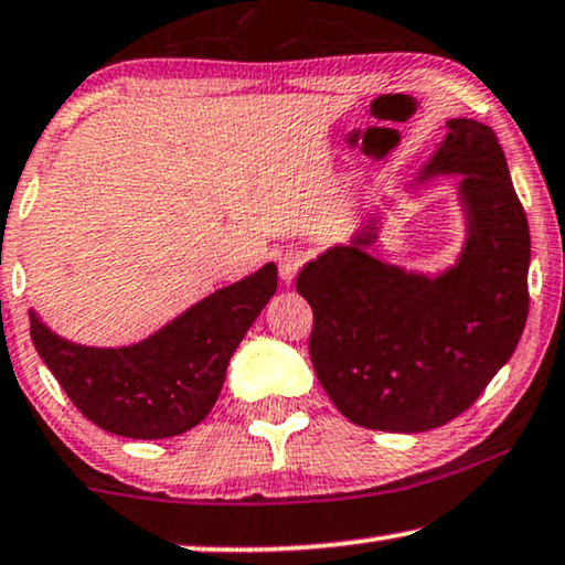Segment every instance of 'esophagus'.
Instances as JSON below:
<instances>
[{"label": "esophagus", "mask_w": 565, "mask_h": 565, "mask_svg": "<svg viewBox=\"0 0 565 565\" xmlns=\"http://www.w3.org/2000/svg\"><path fill=\"white\" fill-rule=\"evenodd\" d=\"M305 263V255L297 253V250H287L278 258V274H281V281L284 284H291L299 274V268H302Z\"/></svg>", "instance_id": "1"}]
</instances>
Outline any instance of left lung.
<instances>
[{
  "mask_svg": "<svg viewBox=\"0 0 565 565\" xmlns=\"http://www.w3.org/2000/svg\"><path fill=\"white\" fill-rule=\"evenodd\" d=\"M439 175H460L465 245L452 266L420 274L380 260L370 250L382 224L374 214L297 276L315 315V374L356 426L397 434L445 426L478 401L527 322V214L495 134L449 118L416 183Z\"/></svg>",
  "mask_w": 565,
  "mask_h": 565,
  "instance_id": "1",
  "label": "left lung"
}]
</instances>
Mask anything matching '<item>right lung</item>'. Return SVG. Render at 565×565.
<instances>
[{"label":"right lung","mask_w":565,"mask_h":565,"mask_svg":"<svg viewBox=\"0 0 565 565\" xmlns=\"http://www.w3.org/2000/svg\"><path fill=\"white\" fill-rule=\"evenodd\" d=\"M274 263L216 289L145 341L118 349L72 343L30 310L38 356L103 431L168 439L201 424L222 393L232 353L274 297Z\"/></svg>","instance_id":"1"}]
</instances>
